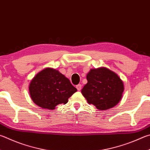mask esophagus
<instances>
[{
	"label": "esophagus",
	"instance_id": "1",
	"mask_svg": "<svg viewBox=\"0 0 150 150\" xmlns=\"http://www.w3.org/2000/svg\"><path fill=\"white\" fill-rule=\"evenodd\" d=\"M76 88H77V91H80L81 90V88H82V85H81V84H77V86H76Z\"/></svg>",
	"mask_w": 150,
	"mask_h": 150
}]
</instances>
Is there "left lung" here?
I'll return each instance as SVG.
<instances>
[{
	"instance_id": "obj_1",
	"label": "left lung",
	"mask_w": 150,
	"mask_h": 150,
	"mask_svg": "<svg viewBox=\"0 0 150 150\" xmlns=\"http://www.w3.org/2000/svg\"><path fill=\"white\" fill-rule=\"evenodd\" d=\"M86 79L81 93L89 104L99 110H106L120 102L125 87L115 72L105 67L91 69L87 73Z\"/></svg>"
}]
</instances>
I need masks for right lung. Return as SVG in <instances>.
Returning <instances> with one entry per match:
<instances>
[{"instance_id": "1", "label": "right lung", "mask_w": 150, "mask_h": 150, "mask_svg": "<svg viewBox=\"0 0 150 150\" xmlns=\"http://www.w3.org/2000/svg\"><path fill=\"white\" fill-rule=\"evenodd\" d=\"M77 91L66 77L51 67L38 73L29 85L33 102L40 108L50 110L58 104H66L68 98Z\"/></svg>"}]
</instances>
